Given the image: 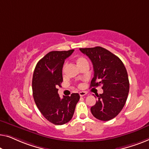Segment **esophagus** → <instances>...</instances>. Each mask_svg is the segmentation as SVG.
Segmentation results:
<instances>
[{
    "label": "esophagus",
    "mask_w": 149,
    "mask_h": 149,
    "mask_svg": "<svg viewBox=\"0 0 149 149\" xmlns=\"http://www.w3.org/2000/svg\"><path fill=\"white\" fill-rule=\"evenodd\" d=\"M86 94H87V93H86V92H85V91H81V92H79V95L80 96H85L86 95Z\"/></svg>",
    "instance_id": "34e87169"
}]
</instances>
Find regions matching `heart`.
I'll list each match as a JSON object with an SVG mask.
<instances>
[{"mask_svg": "<svg viewBox=\"0 0 149 149\" xmlns=\"http://www.w3.org/2000/svg\"><path fill=\"white\" fill-rule=\"evenodd\" d=\"M75 61L78 68H79L81 65H82L84 63H87V61L86 60V58L82 57V56H77V57L75 58ZM65 68H66V65H64L63 68V71L65 70Z\"/></svg>", "mask_w": 149, "mask_h": 149, "instance_id": "obj_1", "label": "heart"}]
</instances>
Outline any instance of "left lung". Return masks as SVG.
I'll return each instance as SVG.
<instances>
[{
    "mask_svg": "<svg viewBox=\"0 0 149 149\" xmlns=\"http://www.w3.org/2000/svg\"><path fill=\"white\" fill-rule=\"evenodd\" d=\"M93 65L94 77L91 87L102 85L103 93L97 95L96 104L91 108L93 116L109 121L118 115L126 102L129 93L128 75L118 56L100 47L79 49Z\"/></svg>",
    "mask_w": 149,
    "mask_h": 149,
    "instance_id": "8db88e82",
    "label": "left lung"
}]
</instances>
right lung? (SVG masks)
I'll return each instance as SVG.
<instances>
[{
    "label": "right lung",
    "mask_w": 149,
    "mask_h": 149,
    "mask_svg": "<svg viewBox=\"0 0 149 149\" xmlns=\"http://www.w3.org/2000/svg\"><path fill=\"white\" fill-rule=\"evenodd\" d=\"M74 51L49 52L38 62L33 72L32 92L35 103L43 116L54 125L70 121L79 100L78 93L61 98L57 89L63 81L65 59Z\"/></svg>",
    "instance_id": "right-lung-1"
}]
</instances>
